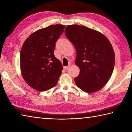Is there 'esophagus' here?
<instances>
[{
	"label": "esophagus",
	"instance_id": "1",
	"mask_svg": "<svg viewBox=\"0 0 132 132\" xmlns=\"http://www.w3.org/2000/svg\"><path fill=\"white\" fill-rule=\"evenodd\" d=\"M70 66V64H69V65H68V66H64V67H63V68H64V70H67V69H68L69 68Z\"/></svg>",
	"mask_w": 132,
	"mask_h": 132
}]
</instances>
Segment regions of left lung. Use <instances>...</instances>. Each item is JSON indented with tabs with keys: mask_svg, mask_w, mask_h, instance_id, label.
<instances>
[{
	"mask_svg": "<svg viewBox=\"0 0 132 132\" xmlns=\"http://www.w3.org/2000/svg\"><path fill=\"white\" fill-rule=\"evenodd\" d=\"M64 33L76 49V64L80 69L74 78L77 86L88 93L98 91L114 70L115 55L109 40L102 34L84 26H68Z\"/></svg>",
	"mask_w": 132,
	"mask_h": 132,
	"instance_id": "1",
	"label": "left lung"
}]
</instances>
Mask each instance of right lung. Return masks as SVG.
Wrapping results in <instances>:
<instances>
[{
  "label": "right lung",
  "mask_w": 132,
  "mask_h": 132,
  "mask_svg": "<svg viewBox=\"0 0 132 132\" xmlns=\"http://www.w3.org/2000/svg\"><path fill=\"white\" fill-rule=\"evenodd\" d=\"M65 26L53 24L32 33L20 51L21 73L32 88L45 92L55 86L63 66L54 54L56 42Z\"/></svg>",
  "instance_id": "1"
}]
</instances>
